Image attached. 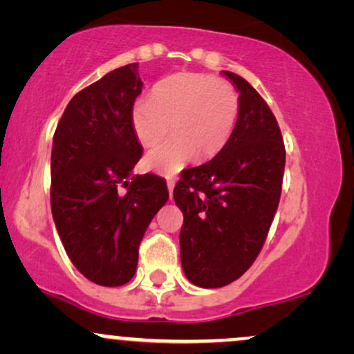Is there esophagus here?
<instances>
[{"instance_id": "esophagus-1", "label": "esophagus", "mask_w": 354, "mask_h": 354, "mask_svg": "<svg viewBox=\"0 0 354 354\" xmlns=\"http://www.w3.org/2000/svg\"><path fill=\"white\" fill-rule=\"evenodd\" d=\"M174 180H166V185H168V191H169V194H173V189H174Z\"/></svg>"}]
</instances>
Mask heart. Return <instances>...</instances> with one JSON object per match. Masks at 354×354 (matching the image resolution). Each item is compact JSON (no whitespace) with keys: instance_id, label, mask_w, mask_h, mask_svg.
<instances>
[{"instance_id":"b5f03b06","label":"heart","mask_w":354,"mask_h":354,"mask_svg":"<svg viewBox=\"0 0 354 354\" xmlns=\"http://www.w3.org/2000/svg\"><path fill=\"white\" fill-rule=\"evenodd\" d=\"M239 113V95L228 81L181 73L153 88L151 98L131 108V128L141 145L153 146L169 129L174 135L146 154L154 171L178 173L194 156L213 158L230 140Z\"/></svg>"}]
</instances>
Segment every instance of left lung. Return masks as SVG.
<instances>
[{
    "label": "left lung",
    "instance_id": "left-lung-1",
    "mask_svg": "<svg viewBox=\"0 0 354 354\" xmlns=\"http://www.w3.org/2000/svg\"><path fill=\"white\" fill-rule=\"evenodd\" d=\"M239 91L230 140L208 163L174 186L181 209V266L200 288L233 283L261 251L281 196L286 151L266 101L241 76L223 71Z\"/></svg>",
    "mask_w": 354,
    "mask_h": 354
}]
</instances>
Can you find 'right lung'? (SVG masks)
Returning a JSON list of instances; mask_svg holds the SVG:
<instances>
[{
    "mask_svg": "<svg viewBox=\"0 0 354 354\" xmlns=\"http://www.w3.org/2000/svg\"><path fill=\"white\" fill-rule=\"evenodd\" d=\"M143 81L138 63L109 71L73 96L51 149V213L71 263L100 286L135 276L138 250L169 193L156 174H135L143 148L131 108Z\"/></svg>",
    "mask_w": 354,
    "mask_h": 354,
    "instance_id": "obj_1",
    "label": "right lung"
}]
</instances>
